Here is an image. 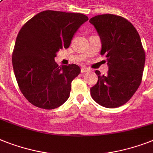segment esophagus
I'll return each mask as SVG.
<instances>
[{
	"label": "esophagus",
	"instance_id": "esophagus-1",
	"mask_svg": "<svg viewBox=\"0 0 153 153\" xmlns=\"http://www.w3.org/2000/svg\"><path fill=\"white\" fill-rule=\"evenodd\" d=\"M89 69L88 68H85V67H82L81 68V72L82 73H85L86 71H89Z\"/></svg>",
	"mask_w": 153,
	"mask_h": 153
}]
</instances>
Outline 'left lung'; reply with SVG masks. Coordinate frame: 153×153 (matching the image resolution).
<instances>
[{"label": "left lung", "instance_id": "1", "mask_svg": "<svg viewBox=\"0 0 153 153\" xmlns=\"http://www.w3.org/2000/svg\"><path fill=\"white\" fill-rule=\"evenodd\" d=\"M101 41L100 54L107 57L108 71L98 76L90 89L92 97L105 108L126 104L141 82L145 53L141 38L127 19L112 14L99 15L89 19Z\"/></svg>", "mask_w": 153, "mask_h": 153}]
</instances>
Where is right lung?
<instances>
[{
	"label": "right lung",
	"mask_w": 153,
	"mask_h": 153,
	"mask_svg": "<svg viewBox=\"0 0 153 153\" xmlns=\"http://www.w3.org/2000/svg\"><path fill=\"white\" fill-rule=\"evenodd\" d=\"M89 19L81 13L47 10L27 21L12 53L15 76L30 104L44 109L61 106L70 96L71 82L80 74L76 64L59 67L57 52L68 48L74 33Z\"/></svg>",
	"instance_id": "add662e5"
}]
</instances>
